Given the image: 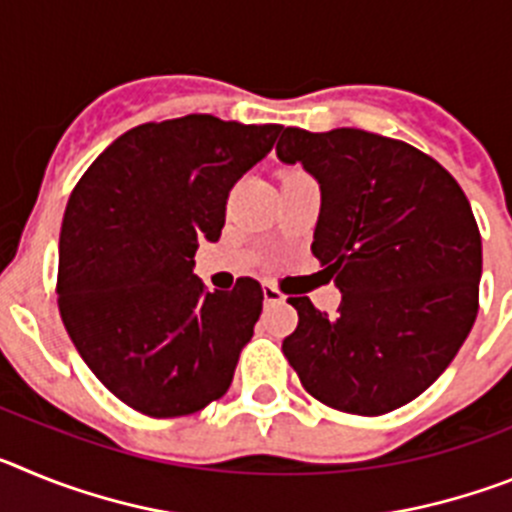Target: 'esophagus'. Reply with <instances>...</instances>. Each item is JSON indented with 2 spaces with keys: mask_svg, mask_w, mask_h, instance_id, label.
<instances>
[{
  "mask_svg": "<svg viewBox=\"0 0 512 512\" xmlns=\"http://www.w3.org/2000/svg\"><path fill=\"white\" fill-rule=\"evenodd\" d=\"M264 302L266 305H279V302H284V295L274 284H264Z\"/></svg>",
  "mask_w": 512,
  "mask_h": 512,
  "instance_id": "34e87169",
  "label": "esophagus"
}]
</instances>
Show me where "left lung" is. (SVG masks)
<instances>
[{"mask_svg":"<svg viewBox=\"0 0 512 512\" xmlns=\"http://www.w3.org/2000/svg\"><path fill=\"white\" fill-rule=\"evenodd\" d=\"M282 164L320 187L312 256L341 292L300 315L282 351L315 400L354 415L408 405L451 364L477 318L482 238L454 176L402 140L282 128Z\"/></svg>","mask_w":512,"mask_h":512,"instance_id":"obj_1","label":"left lung"}]
</instances>
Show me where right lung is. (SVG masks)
Listing matches in <instances>:
<instances>
[{"mask_svg": "<svg viewBox=\"0 0 512 512\" xmlns=\"http://www.w3.org/2000/svg\"><path fill=\"white\" fill-rule=\"evenodd\" d=\"M282 125L212 115L146 122L104 148L63 212L58 307L94 377L130 408L176 418L228 392L264 292L251 277L207 292L194 274L233 184Z\"/></svg>", "mask_w": 512, "mask_h": 512, "instance_id": "add662e5", "label": "right lung"}]
</instances>
